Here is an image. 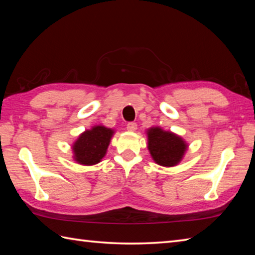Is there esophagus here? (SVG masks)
Returning <instances> with one entry per match:
<instances>
[{"mask_svg":"<svg viewBox=\"0 0 255 255\" xmlns=\"http://www.w3.org/2000/svg\"><path fill=\"white\" fill-rule=\"evenodd\" d=\"M127 130L128 131H136L137 130V124L136 123H128L127 124Z\"/></svg>","mask_w":255,"mask_h":255,"instance_id":"34e87169","label":"esophagus"}]
</instances>
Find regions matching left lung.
I'll return each mask as SVG.
<instances>
[{
  "mask_svg": "<svg viewBox=\"0 0 255 255\" xmlns=\"http://www.w3.org/2000/svg\"><path fill=\"white\" fill-rule=\"evenodd\" d=\"M148 150L156 164L175 166L182 161L188 144L181 136L165 131L161 127H151L147 130Z\"/></svg>",
  "mask_w": 255,
  "mask_h": 255,
  "instance_id": "obj_1",
  "label": "left lung"
}]
</instances>
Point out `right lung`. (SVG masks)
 <instances>
[{"instance_id":"obj_1","label":"right lung","mask_w":255,"mask_h":255,"mask_svg":"<svg viewBox=\"0 0 255 255\" xmlns=\"http://www.w3.org/2000/svg\"><path fill=\"white\" fill-rule=\"evenodd\" d=\"M115 131L103 125H96L79 136L72 145L73 160L82 165H94L104 158Z\"/></svg>"}]
</instances>
